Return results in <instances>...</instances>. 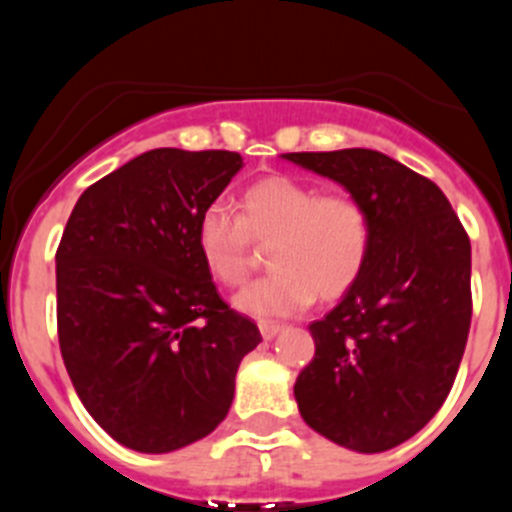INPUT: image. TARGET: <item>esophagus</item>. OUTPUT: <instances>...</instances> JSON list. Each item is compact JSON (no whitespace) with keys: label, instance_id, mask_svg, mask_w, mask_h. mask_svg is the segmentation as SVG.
I'll list each match as a JSON object with an SVG mask.
<instances>
[{"label":"esophagus","instance_id":"esophagus-1","mask_svg":"<svg viewBox=\"0 0 512 512\" xmlns=\"http://www.w3.org/2000/svg\"><path fill=\"white\" fill-rule=\"evenodd\" d=\"M277 332H280V324H275V322H260V334H262V337H265V339H272Z\"/></svg>","mask_w":512,"mask_h":512}]
</instances>
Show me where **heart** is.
I'll return each mask as SVG.
<instances>
[{"instance_id":"obj_1","label":"heart","mask_w":512,"mask_h":512,"mask_svg":"<svg viewBox=\"0 0 512 512\" xmlns=\"http://www.w3.org/2000/svg\"><path fill=\"white\" fill-rule=\"evenodd\" d=\"M374 227L359 198L322 193L292 175H265L240 195V215L210 203L195 220V250L205 272L223 287L245 285L257 247H270L275 272L235 297L240 312L289 317L322 297L352 292L369 265Z\"/></svg>"}]
</instances>
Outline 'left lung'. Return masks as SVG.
Here are the masks:
<instances>
[{"instance_id":"8db88e82","label":"left lung","mask_w":512,"mask_h":512,"mask_svg":"<svg viewBox=\"0 0 512 512\" xmlns=\"http://www.w3.org/2000/svg\"><path fill=\"white\" fill-rule=\"evenodd\" d=\"M285 158L342 183L374 227L361 280L309 324L299 414L339 446L389 451L436 416L456 381L473 314L471 240L443 190L384 153Z\"/></svg>"}]
</instances>
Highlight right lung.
Returning a JSON list of instances; mask_svg holds the SVG:
<instances>
[{
  "instance_id": "add662e5",
  "label": "right lung",
  "mask_w": 512,
  "mask_h": 512,
  "mask_svg": "<svg viewBox=\"0 0 512 512\" xmlns=\"http://www.w3.org/2000/svg\"><path fill=\"white\" fill-rule=\"evenodd\" d=\"M242 156L156 148L84 190L56 250L66 371L98 426L141 453L200 441L227 416L260 329L230 309L195 220Z\"/></svg>"
}]
</instances>
